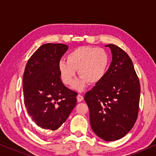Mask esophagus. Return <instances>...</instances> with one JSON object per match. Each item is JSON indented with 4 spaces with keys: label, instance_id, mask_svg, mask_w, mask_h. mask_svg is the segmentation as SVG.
Wrapping results in <instances>:
<instances>
[{
    "label": "esophagus",
    "instance_id": "1",
    "mask_svg": "<svg viewBox=\"0 0 156 156\" xmlns=\"http://www.w3.org/2000/svg\"><path fill=\"white\" fill-rule=\"evenodd\" d=\"M83 100V95L80 94L77 95V101H78V102H81Z\"/></svg>",
    "mask_w": 156,
    "mask_h": 156
}]
</instances>
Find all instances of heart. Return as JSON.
I'll use <instances>...</instances> for the list:
<instances>
[{
	"mask_svg": "<svg viewBox=\"0 0 156 156\" xmlns=\"http://www.w3.org/2000/svg\"><path fill=\"white\" fill-rule=\"evenodd\" d=\"M108 66V56L101 48L82 46L74 49L66 56V62L58 64L60 78L64 84L72 86L76 77V70L80 76L74 88L82 90L87 82L97 84L104 78Z\"/></svg>",
	"mask_w": 156,
	"mask_h": 156,
	"instance_id": "1",
	"label": "heart"
}]
</instances>
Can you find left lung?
I'll list each match as a JSON object with an SVG mask.
<instances>
[{"label": "left lung", "mask_w": 156, "mask_h": 156, "mask_svg": "<svg viewBox=\"0 0 156 156\" xmlns=\"http://www.w3.org/2000/svg\"><path fill=\"white\" fill-rule=\"evenodd\" d=\"M112 61L104 78L85 95L92 130L99 138L113 141L126 136L138 117L140 86L131 59L113 44Z\"/></svg>", "instance_id": "8db88e82"}]
</instances>
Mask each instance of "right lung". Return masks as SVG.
<instances>
[{
  "mask_svg": "<svg viewBox=\"0 0 156 156\" xmlns=\"http://www.w3.org/2000/svg\"><path fill=\"white\" fill-rule=\"evenodd\" d=\"M67 45L45 43L28 60L23 78L24 104L37 126L57 130L76 106L77 93L64 86L58 64Z\"/></svg>",
  "mask_w": 156,
  "mask_h": 156,
  "instance_id": "right-lung-1",
  "label": "right lung"
}]
</instances>
